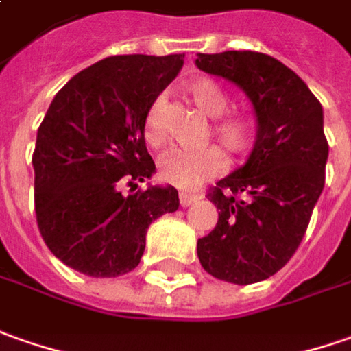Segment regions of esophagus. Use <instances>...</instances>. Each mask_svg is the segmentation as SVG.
I'll return each instance as SVG.
<instances>
[{
  "mask_svg": "<svg viewBox=\"0 0 351 351\" xmlns=\"http://www.w3.org/2000/svg\"><path fill=\"white\" fill-rule=\"evenodd\" d=\"M178 198H180V206H182V208H188V206H192L194 202H198L202 196L196 194V192H186V190H182V192L178 194Z\"/></svg>",
  "mask_w": 351,
  "mask_h": 351,
  "instance_id": "34e87169",
  "label": "esophagus"
}]
</instances>
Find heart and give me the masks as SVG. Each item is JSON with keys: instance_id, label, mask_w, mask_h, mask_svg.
Instances as JSON below:
<instances>
[{"instance_id": "b5f03b06", "label": "heart", "mask_w": 351, "mask_h": 351, "mask_svg": "<svg viewBox=\"0 0 351 351\" xmlns=\"http://www.w3.org/2000/svg\"><path fill=\"white\" fill-rule=\"evenodd\" d=\"M188 99L206 116L213 118L208 138H215L231 155H243L250 149L256 120L247 110H227L231 97L221 83L210 77H196L188 81ZM143 139L152 147H163L169 139L165 126V97H157L143 116ZM227 167V155L219 145H206L202 149H175L159 159L157 171L161 180L176 188L194 190L206 180L221 175Z\"/></svg>"}]
</instances>
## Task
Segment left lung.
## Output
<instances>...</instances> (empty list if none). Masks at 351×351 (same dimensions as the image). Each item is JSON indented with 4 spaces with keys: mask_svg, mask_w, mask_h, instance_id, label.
I'll use <instances>...</instances> for the list:
<instances>
[{
    "mask_svg": "<svg viewBox=\"0 0 351 351\" xmlns=\"http://www.w3.org/2000/svg\"><path fill=\"white\" fill-rule=\"evenodd\" d=\"M196 66L237 83L258 120L247 165L208 190L219 219L198 239L199 264L229 284H256L295 254L324 188L322 106L295 71L268 54H199Z\"/></svg>",
    "mask_w": 351,
    "mask_h": 351,
    "instance_id": "obj_1",
    "label": "left lung"
}]
</instances>
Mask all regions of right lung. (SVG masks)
Segmentation results:
<instances>
[{
  "mask_svg": "<svg viewBox=\"0 0 351 351\" xmlns=\"http://www.w3.org/2000/svg\"><path fill=\"white\" fill-rule=\"evenodd\" d=\"M182 58H104L69 79L50 104L32 153L34 210L46 247L69 268L93 278L132 272L152 221L178 210L176 188H136L155 171L143 116Z\"/></svg>",
  "mask_w": 351,
  "mask_h": 351,
  "instance_id": "add662e5",
  "label": "right lung"
}]
</instances>
